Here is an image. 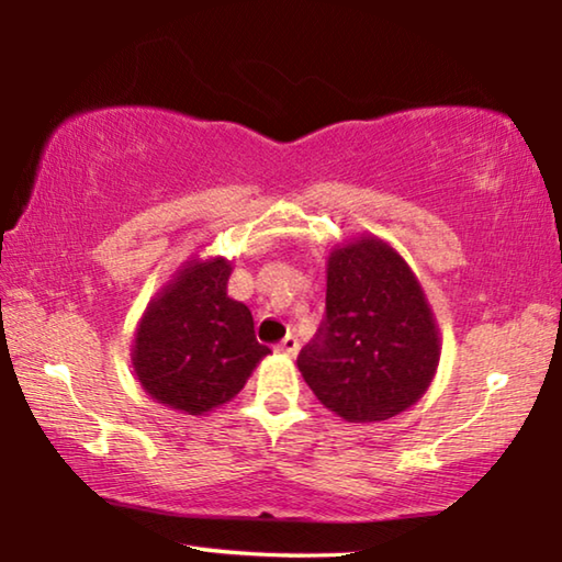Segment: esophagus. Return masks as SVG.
Returning a JSON list of instances; mask_svg holds the SVG:
<instances>
[{
	"label": "esophagus",
	"mask_w": 562,
	"mask_h": 562,
	"mask_svg": "<svg viewBox=\"0 0 562 562\" xmlns=\"http://www.w3.org/2000/svg\"><path fill=\"white\" fill-rule=\"evenodd\" d=\"M278 349L282 351V355L294 357V355H297V351H300V341H297V337H294V335H288V337H284V339L280 341Z\"/></svg>",
	"instance_id": "1"
}]
</instances>
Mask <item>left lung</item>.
<instances>
[{
  "mask_svg": "<svg viewBox=\"0 0 562 562\" xmlns=\"http://www.w3.org/2000/svg\"><path fill=\"white\" fill-rule=\"evenodd\" d=\"M441 337L422 282L376 235L337 245L327 258V312L300 351L304 382L351 424L386 422L426 394Z\"/></svg>",
  "mask_w": 562,
  "mask_h": 562,
  "instance_id": "left-lung-1",
  "label": "left lung"
}]
</instances>
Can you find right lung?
<instances>
[{
    "mask_svg": "<svg viewBox=\"0 0 562 562\" xmlns=\"http://www.w3.org/2000/svg\"><path fill=\"white\" fill-rule=\"evenodd\" d=\"M233 262L188 258L136 327L131 364L158 404L203 416L240 394L270 349L255 339L250 310L227 294Z\"/></svg>",
    "mask_w": 562,
    "mask_h": 562,
    "instance_id": "right-lung-1",
    "label": "right lung"
}]
</instances>
